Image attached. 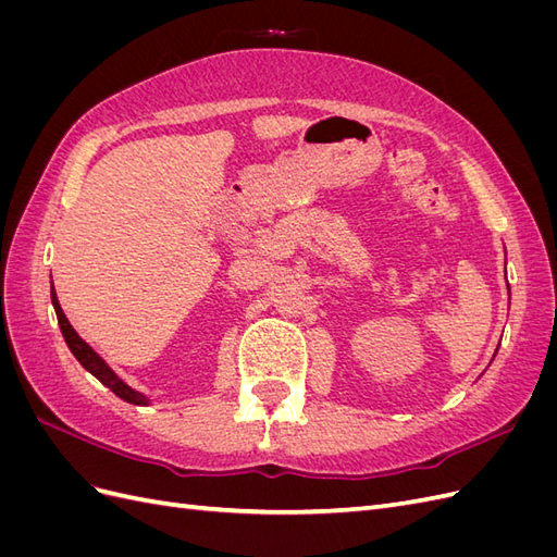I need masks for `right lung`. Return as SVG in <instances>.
Segmentation results:
<instances>
[{"label": "right lung", "mask_w": 557, "mask_h": 557, "mask_svg": "<svg viewBox=\"0 0 557 557\" xmlns=\"http://www.w3.org/2000/svg\"><path fill=\"white\" fill-rule=\"evenodd\" d=\"M50 299H53V307H55V313H58V323H60L62 336H64L66 346H70V350L74 352V358H76L83 367H86L95 379L102 381V383L109 387V391H113L117 397L129 401V404H137V407H146L148 397L134 391V387H129V385H127L121 376H117V374L113 372V369H111L102 358H99L97 352L76 334V330L72 327V323H70V320H66V315H64V311H62V307H60L53 283H50Z\"/></svg>", "instance_id": "right-lung-1"}]
</instances>
